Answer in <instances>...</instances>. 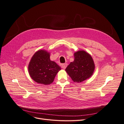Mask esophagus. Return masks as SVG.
Segmentation results:
<instances>
[{"instance_id": "obj_1", "label": "esophagus", "mask_w": 124, "mask_h": 124, "mask_svg": "<svg viewBox=\"0 0 124 124\" xmlns=\"http://www.w3.org/2000/svg\"><path fill=\"white\" fill-rule=\"evenodd\" d=\"M67 66V64H66V63H64V64H62L61 65V67H62L63 69H65V68H66Z\"/></svg>"}]
</instances>
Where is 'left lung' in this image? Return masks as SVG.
I'll use <instances>...</instances> for the list:
<instances>
[{
  "label": "left lung",
  "mask_w": 124,
  "mask_h": 124,
  "mask_svg": "<svg viewBox=\"0 0 124 124\" xmlns=\"http://www.w3.org/2000/svg\"><path fill=\"white\" fill-rule=\"evenodd\" d=\"M74 56V61L70 63L65 71L74 82H81L93 75L94 64L92 57L84 51L75 52Z\"/></svg>",
  "instance_id": "obj_1"
}]
</instances>
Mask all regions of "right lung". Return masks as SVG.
Here are the masks:
<instances>
[{"instance_id": "obj_1", "label": "right lung", "mask_w": 124, "mask_h": 124, "mask_svg": "<svg viewBox=\"0 0 124 124\" xmlns=\"http://www.w3.org/2000/svg\"><path fill=\"white\" fill-rule=\"evenodd\" d=\"M31 78L37 83L48 85L54 81L61 67L50 59V54L40 50L31 58L28 67Z\"/></svg>"}]
</instances>
